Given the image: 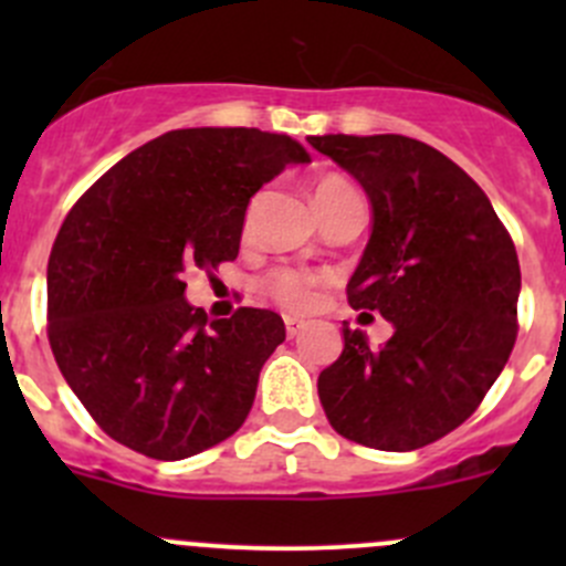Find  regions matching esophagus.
I'll return each instance as SVG.
<instances>
[{"instance_id": "esophagus-1", "label": "esophagus", "mask_w": 566, "mask_h": 566, "mask_svg": "<svg viewBox=\"0 0 566 566\" xmlns=\"http://www.w3.org/2000/svg\"><path fill=\"white\" fill-rule=\"evenodd\" d=\"M284 328H287V336L293 339V336H298L301 331H304V323H301V319H295V317H287V319H284Z\"/></svg>"}]
</instances>
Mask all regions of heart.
Wrapping results in <instances>:
<instances>
[{"mask_svg": "<svg viewBox=\"0 0 566 566\" xmlns=\"http://www.w3.org/2000/svg\"><path fill=\"white\" fill-rule=\"evenodd\" d=\"M328 180H336V177H328ZM265 287L268 293L284 306V310H293V312L310 310L312 298H315V279L304 271H293V268L273 271L271 276H268Z\"/></svg>", "mask_w": 566, "mask_h": 566, "instance_id": "1", "label": "heart"}]
</instances>
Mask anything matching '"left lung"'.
Here are the masks:
<instances>
[{
	"label": "left lung",
	"instance_id": "obj_1",
	"mask_svg": "<svg viewBox=\"0 0 566 566\" xmlns=\"http://www.w3.org/2000/svg\"><path fill=\"white\" fill-rule=\"evenodd\" d=\"M358 180L373 230L347 301L394 334L378 350L342 323V356L317 378L347 441L410 452L460 427L510 358L521 265L488 193L452 158L399 134L306 136Z\"/></svg>",
	"mask_w": 566,
	"mask_h": 566
}]
</instances>
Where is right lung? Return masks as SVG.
<instances>
[{
  "label": "right lung",
  "mask_w": 566,
  "mask_h": 566,
  "mask_svg": "<svg viewBox=\"0 0 566 566\" xmlns=\"http://www.w3.org/2000/svg\"><path fill=\"white\" fill-rule=\"evenodd\" d=\"M310 153L260 128H180L136 147L73 205L49 256V342L101 430L182 460L241 430L284 342L271 310L208 319L182 273L235 260L249 199Z\"/></svg>",
  "instance_id": "1"
}]
</instances>
